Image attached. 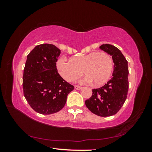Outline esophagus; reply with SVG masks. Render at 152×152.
I'll return each instance as SVG.
<instances>
[{
	"label": "esophagus",
	"mask_w": 152,
	"mask_h": 152,
	"mask_svg": "<svg viewBox=\"0 0 152 152\" xmlns=\"http://www.w3.org/2000/svg\"><path fill=\"white\" fill-rule=\"evenodd\" d=\"M74 88L76 89V90H80V89H82V87L76 85V86H74Z\"/></svg>",
	"instance_id": "obj_1"
}]
</instances>
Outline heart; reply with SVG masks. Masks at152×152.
Returning <instances> with one entry per match:
<instances>
[{"label":"heart","instance_id":"obj_1","mask_svg":"<svg viewBox=\"0 0 152 152\" xmlns=\"http://www.w3.org/2000/svg\"><path fill=\"white\" fill-rule=\"evenodd\" d=\"M56 66L59 74L66 81H74L83 72L86 76L84 78V82L101 86L109 79L113 64L107 53L92 51L88 54L72 58L70 60L61 58L58 60Z\"/></svg>","mask_w":152,"mask_h":152}]
</instances>
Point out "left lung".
<instances>
[{"mask_svg":"<svg viewBox=\"0 0 152 152\" xmlns=\"http://www.w3.org/2000/svg\"><path fill=\"white\" fill-rule=\"evenodd\" d=\"M100 49L112 56L114 63L112 78L103 86L92 90V95L86 100V107L101 117L116 114L124 104L129 89L127 61L119 49L110 44H102Z\"/></svg>","mask_w":152,"mask_h":152,"instance_id":"8db88e82","label":"left lung"}]
</instances>
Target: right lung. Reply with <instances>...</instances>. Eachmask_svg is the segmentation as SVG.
Masks as SVG:
<instances>
[{"instance_id":"right-lung-1","label":"right lung","mask_w":152,"mask_h":152,"mask_svg":"<svg viewBox=\"0 0 152 152\" xmlns=\"http://www.w3.org/2000/svg\"><path fill=\"white\" fill-rule=\"evenodd\" d=\"M60 50L52 44L35 46L25 63L23 88L24 96L35 111L43 115L57 113L64 107L74 86L58 72L56 61Z\"/></svg>"}]
</instances>
